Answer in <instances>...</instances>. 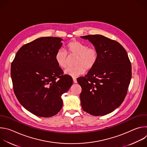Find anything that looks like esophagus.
<instances>
[{
	"instance_id": "34e87169",
	"label": "esophagus",
	"mask_w": 147,
	"mask_h": 147,
	"mask_svg": "<svg viewBox=\"0 0 147 147\" xmlns=\"http://www.w3.org/2000/svg\"><path fill=\"white\" fill-rule=\"evenodd\" d=\"M73 82H74V83H77V79H76V77H73Z\"/></svg>"
}]
</instances>
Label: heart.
I'll list each match as a JSON object with an SVG mask.
<instances>
[{"instance_id": "heart-1", "label": "heart", "mask_w": 147, "mask_h": 147, "mask_svg": "<svg viewBox=\"0 0 147 147\" xmlns=\"http://www.w3.org/2000/svg\"><path fill=\"white\" fill-rule=\"evenodd\" d=\"M66 48L69 56H76V58L74 61L76 66L66 70V74L76 77L84 73L86 70H91L95 66L98 60V53L95 48L88 47L86 44L74 39L67 44ZM67 53L65 50L60 49L55 54L57 64L62 69H66L69 66V57Z\"/></svg>"}]
</instances>
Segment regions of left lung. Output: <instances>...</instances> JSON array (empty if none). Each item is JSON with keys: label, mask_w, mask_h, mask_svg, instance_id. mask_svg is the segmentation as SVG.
Segmentation results:
<instances>
[{"label": "left lung", "mask_w": 147, "mask_h": 147, "mask_svg": "<svg viewBox=\"0 0 147 147\" xmlns=\"http://www.w3.org/2000/svg\"><path fill=\"white\" fill-rule=\"evenodd\" d=\"M98 53L95 66L77 79L82 91L80 98L84 111L98 116L112 112L123 102L131 78L127 53L118 42L100 35H88Z\"/></svg>", "instance_id": "8db88e82"}]
</instances>
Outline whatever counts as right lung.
<instances>
[{"label": "right lung", "instance_id": "add662e5", "mask_svg": "<svg viewBox=\"0 0 147 147\" xmlns=\"http://www.w3.org/2000/svg\"><path fill=\"white\" fill-rule=\"evenodd\" d=\"M62 39L38 38L17 51L11 65L14 94L22 105L32 114L43 117L56 115L61 109V96L73 84L63 75L55 60Z\"/></svg>", "mask_w": 147, "mask_h": 147}]
</instances>
